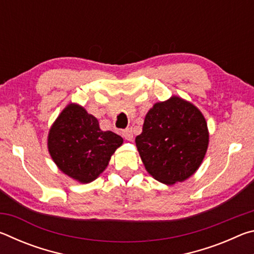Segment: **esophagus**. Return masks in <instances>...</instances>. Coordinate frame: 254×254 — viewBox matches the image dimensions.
I'll use <instances>...</instances> for the list:
<instances>
[{
	"mask_svg": "<svg viewBox=\"0 0 254 254\" xmlns=\"http://www.w3.org/2000/svg\"><path fill=\"white\" fill-rule=\"evenodd\" d=\"M122 134L124 136V139H127L128 141H131L133 139V132H132V128L127 127L126 130L122 131Z\"/></svg>",
	"mask_w": 254,
	"mask_h": 254,
	"instance_id": "esophagus-1",
	"label": "esophagus"
}]
</instances>
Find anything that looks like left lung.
I'll return each instance as SVG.
<instances>
[{"label": "left lung", "instance_id": "left-lung-1", "mask_svg": "<svg viewBox=\"0 0 254 254\" xmlns=\"http://www.w3.org/2000/svg\"><path fill=\"white\" fill-rule=\"evenodd\" d=\"M208 137L201 112L182 97L171 96L149 110L135 143L148 173L158 182L174 185L199 168Z\"/></svg>", "mask_w": 254, "mask_h": 254}]
</instances>
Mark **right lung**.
<instances>
[{
    "instance_id": "1",
    "label": "right lung",
    "mask_w": 254,
    "mask_h": 254,
    "mask_svg": "<svg viewBox=\"0 0 254 254\" xmlns=\"http://www.w3.org/2000/svg\"><path fill=\"white\" fill-rule=\"evenodd\" d=\"M122 143L121 136L102 131L97 119L74 103L63 110L48 134V151L54 162L81 184L95 180Z\"/></svg>"
}]
</instances>
